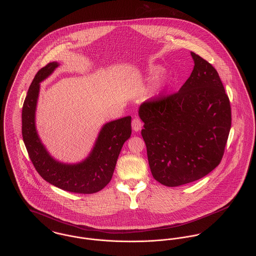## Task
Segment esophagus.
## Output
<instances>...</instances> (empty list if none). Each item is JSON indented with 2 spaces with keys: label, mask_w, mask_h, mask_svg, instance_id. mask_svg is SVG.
<instances>
[{
  "label": "esophagus",
  "mask_w": 256,
  "mask_h": 256,
  "mask_svg": "<svg viewBox=\"0 0 256 256\" xmlns=\"http://www.w3.org/2000/svg\"><path fill=\"white\" fill-rule=\"evenodd\" d=\"M142 125V121L140 120L139 118L133 119V121H132V128H133V130L135 132H138V131L140 130Z\"/></svg>",
  "instance_id": "1"
}]
</instances>
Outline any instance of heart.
I'll return each mask as SVG.
<instances>
[{"instance_id":"obj_1","label":"heart","mask_w":256,"mask_h":256,"mask_svg":"<svg viewBox=\"0 0 256 256\" xmlns=\"http://www.w3.org/2000/svg\"><path fill=\"white\" fill-rule=\"evenodd\" d=\"M162 72V68L154 66L150 70V73L152 76H158L160 73ZM169 85V80L166 77H158L156 80L154 81V88H156V92L158 94L163 92Z\"/></svg>"}]
</instances>
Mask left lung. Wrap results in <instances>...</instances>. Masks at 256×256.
<instances>
[{"label":"left lung","mask_w":256,"mask_h":256,"mask_svg":"<svg viewBox=\"0 0 256 256\" xmlns=\"http://www.w3.org/2000/svg\"><path fill=\"white\" fill-rule=\"evenodd\" d=\"M190 56L194 66L181 89L139 108L150 168L164 186L192 183L216 168L231 129L230 100L218 72Z\"/></svg>","instance_id":"left-lung-1"}]
</instances>
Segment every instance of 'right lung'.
Returning <instances> with one entry per match:
<instances>
[{"instance_id":"obj_1","label":"right lung","mask_w":256,"mask_h":256,"mask_svg":"<svg viewBox=\"0 0 256 256\" xmlns=\"http://www.w3.org/2000/svg\"><path fill=\"white\" fill-rule=\"evenodd\" d=\"M52 62L35 75L22 108V138L29 158L40 176L54 186L76 194H94L106 186L114 175L123 144L131 136V116L106 123L89 156L74 164L56 160L38 136L35 112L40 83L58 66Z\"/></svg>"}]
</instances>
